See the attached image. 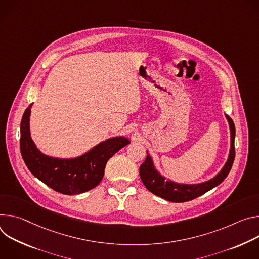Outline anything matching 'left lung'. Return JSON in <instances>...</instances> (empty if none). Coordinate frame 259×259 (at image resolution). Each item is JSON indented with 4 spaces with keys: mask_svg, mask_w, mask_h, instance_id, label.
Wrapping results in <instances>:
<instances>
[{
    "mask_svg": "<svg viewBox=\"0 0 259 259\" xmlns=\"http://www.w3.org/2000/svg\"><path fill=\"white\" fill-rule=\"evenodd\" d=\"M226 119L231 130V150H229L228 158L219 173L209 181L198 183V184H179L170 180H165L158 170L155 168L153 160L149 154L145 161L140 165V177L141 180L146 186V188L157 196H160L166 200L173 203H184L196 198L212 188L219 185L228 175L235 160V136L236 127L233 119L225 115ZM148 153V151H147Z\"/></svg>",
    "mask_w": 259,
    "mask_h": 259,
    "instance_id": "left-lung-1",
    "label": "left lung"
}]
</instances>
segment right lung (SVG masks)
<instances>
[{"label": "right lung", "mask_w": 259, "mask_h": 259, "mask_svg": "<svg viewBox=\"0 0 259 259\" xmlns=\"http://www.w3.org/2000/svg\"><path fill=\"white\" fill-rule=\"evenodd\" d=\"M32 105L25 109L20 123L21 156L31 173L57 192L73 195L95 188L104 177L107 161L130 144V140L125 137H114L75 158L64 159L45 155L36 147L31 138Z\"/></svg>", "instance_id": "obj_1"}]
</instances>
